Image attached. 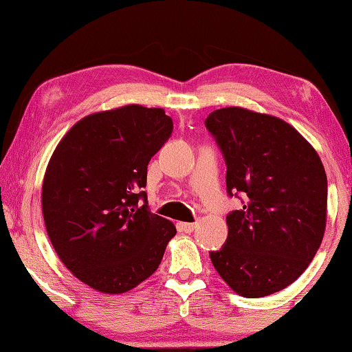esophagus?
I'll use <instances>...</instances> for the list:
<instances>
[{"mask_svg":"<svg viewBox=\"0 0 352 352\" xmlns=\"http://www.w3.org/2000/svg\"><path fill=\"white\" fill-rule=\"evenodd\" d=\"M195 223H179L177 224V229L181 230V232H186V234H190L192 230L195 229Z\"/></svg>","mask_w":352,"mask_h":352,"instance_id":"34e87169","label":"esophagus"}]
</instances>
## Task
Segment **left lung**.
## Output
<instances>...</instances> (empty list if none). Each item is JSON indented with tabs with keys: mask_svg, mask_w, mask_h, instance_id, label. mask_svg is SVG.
Masks as SVG:
<instances>
[{
	"mask_svg": "<svg viewBox=\"0 0 352 352\" xmlns=\"http://www.w3.org/2000/svg\"><path fill=\"white\" fill-rule=\"evenodd\" d=\"M205 126L223 152L228 194L243 197L242 208L226 216L228 240L210 253L211 263L245 298L280 292L306 271L324 239V165L292 124L272 115L226 107Z\"/></svg>",
	"mask_w": 352,
	"mask_h": 352,
	"instance_id": "left-lung-1",
	"label": "left lung"
}]
</instances>
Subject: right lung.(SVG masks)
I'll list each match as a JSON object with an SVG mask.
<instances>
[{
    "label": "right lung",
    "instance_id": "right-lung-1",
    "mask_svg": "<svg viewBox=\"0 0 352 352\" xmlns=\"http://www.w3.org/2000/svg\"><path fill=\"white\" fill-rule=\"evenodd\" d=\"M173 133L163 109L91 113L69 129L47 163L43 218L57 256L94 290L118 295L151 277L176 235L151 213L147 165Z\"/></svg>",
    "mask_w": 352,
    "mask_h": 352
}]
</instances>
